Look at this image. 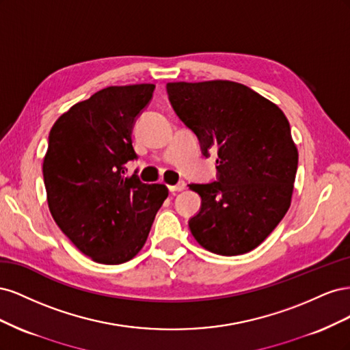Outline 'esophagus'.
I'll list each match as a JSON object with an SVG mask.
<instances>
[{
  "mask_svg": "<svg viewBox=\"0 0 350 350\" xmlns=\"http://www.w3.org/2000/svg\"><path fill=\"white\" fill-rule=\"evenodd\" d=\"M169 191L171 193H176V191H183V189L185 188V183L184 181H179L176 185H169Z\"/></svg>",
  "mask_w": 350,
  "mask_h": 350,
  "instance_id": "1",
  "label": "esophagus"
}]
</instances>
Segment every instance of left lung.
<instances>
[{
  "mask_svg": "<svg viewBox=\"0 0 350 350\" xmlns=\"http://www.w3.org/2000/svg\"><path fill=\"white\" fill-rule=\"evenodd\" d=\"M169 102L200 142L217 152V181L189 184L201 197L193 237L219 256L257 248L291 206L298 149L282 109L229 80L167 83Z\"/></svg>",
  "mask_w": 350,
  "mask_h": 350,
  "instance_id": "left-lung-1",
  "label": "left lung"
}]
</instances>
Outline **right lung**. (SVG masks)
Instances as JSON below:
<instances>
[{
	"mask_svg": "<svg viewBox=\"0 0 350 350\" xmlns=\"http://www.w3.org/2000/svg\"><path fill=\"white\" fill-rule=\"evenodd\" d=\"M154 84L111 86L71 107L52 125L44 159L51 215L84 256L121 264L146 243L157 210L167 197L163 184L125 176L137 159L131 134L149 105Z\"/></svg>",
	"mask_w": 350,
	"mask_h": 350,
	"instance_id": "1",
	"label": "right lung"
}]
</instances>
